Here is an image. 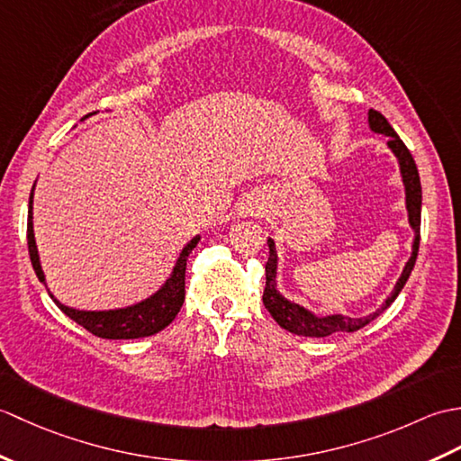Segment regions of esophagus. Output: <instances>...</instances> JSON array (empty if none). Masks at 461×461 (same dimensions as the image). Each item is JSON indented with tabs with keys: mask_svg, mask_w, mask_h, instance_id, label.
<instances>
[{
	"mask_svg": "<svg viewBox=\"0 0 461 461\" xmlns=\"http://www.w3.org/2000/svg\"><path fill=\"white\" fill-rule=\"evenodd\" d=\"M263 212H266V202H261V200L251 198V202L243 205V213L246 215H261Z\"/></svg>",
	"mask_w": 461,
	"mask_h": 461,
	"instance_id": "esophagus-1",
	"label": "esophagus"
}]
</instances>
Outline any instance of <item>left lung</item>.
<instances>
[{"mask_svg":"<svg viewBox=\"0 0 461 461\" xmlns=\"http://www.w3.org/2000/svg\"><path fill=\"white\" fill-rule=\"evenodd\" d=\"M368 124L370 131L376 134L388 136V149L394 152L400 164V174H402L404 190H406V210H408V221L414 230V241H412V256L406 261L402 269V276L396 281L394 291L390 293V297L382 303V307L375 312H370L366 317H347V315H315L309 309L297 305L289 299H285L277 291V251L276 241L267 240L269 243V259L266 263V291H263V305L271 312V317L277 321V325L285 330L293 332V335L301 337H329L332 332H355L362 327H366L370 321H375L382 311H386L393 305L398 293L402 291L410 273L414 269V263L418 258L420 248V213H422V185H420V174L416 168V162L412 154L406 149V144L400 140L396 131L390 126V122L382 116L378 111H368Z\"/></svg>","mask_w":461,"mask_h":461,"instance_id":"1","label":"left lung"}]
</instances>
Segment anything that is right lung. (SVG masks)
Here are the masks:
<instances>
[{
    "instance_id": "1",
    "label": "right lung",
    "mask_w": 461,
    "mask_h": 461,
    "mask_svg": "<svg viewBox=\"0 0 461 461\" xmlns=\"http://www.w3.org/2000/svg\"><path fill=\"white\" fill-rule=\"evenodd\" d=\"M33 190L29 195V210H27V248H29V258H32V266L35 269V276L39 281L45 283V276L41 269V261H39L37 253V243H35V233H33ZM200 236H195L192 241L185 243L182 249L178 261L172 269V276L166 279L164 285L136 305L124 307V309H113V311H79L73 307H67L63 303H59L53 293L47 289L49 297H51L57 307L61 309L68 319H73L77 325L85 327L95 337L101 339H140V337H150L166 329L170 322L178 315L184 303V293H185V261L192 249L198 246Z\"/></svg>"
}]
</instances>
